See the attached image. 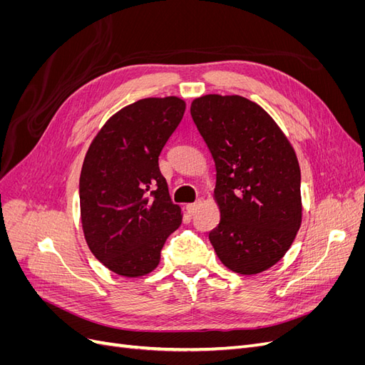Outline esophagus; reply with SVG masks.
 <instances>
[{
    "instance_id": "34e87169",
    "label": "esophagus",
    "mask_w": 365,
    "mask_h": 365,
    "mask_svg": "<svg viewBox=\"0 0 365 365\" xmlns=\"http://www.w3.org/2000/svg\"><path fill=\"white\" fill-rule=\"evenodd\" d=\"M202 205V201H196V202H192V204H187V210H189L190 215H195L197 210H200V207Z\"/></svg>"
}]
</instances>
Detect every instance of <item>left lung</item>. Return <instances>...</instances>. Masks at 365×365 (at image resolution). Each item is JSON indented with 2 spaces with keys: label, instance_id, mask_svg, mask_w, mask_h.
<instances>
[{
  "label": "left lung",
  "instance_id": "8db88e82",
  "mask_svg": "<svg viewBox=\"0 0 365 365\" xmlns=\"http://www.w3.org/2000/svg\"><path fill=\"white\" fill-rule=\"evenodd\" d=\"M190 114L216 165L220 220L208 239L228 269L267 271L291 248L302 225L295 150L274 118L242 96L197 97Z\"/></svg>",
  "mask_w": 365,
  "mask_h": 365
}]
</instances>
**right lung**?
Segmentation results:
<instances>
[{"instance_id": "add662e5", "label": "right lung", "mask_w": 365, "mask_h": 365, "mask_svg": "<svg viewBox=\"0 0 365 365\" xmlns=\"http://www.w3.org/2000/svg\"><path fill=\"white\" fill-rule=\"evenodd\" d=\"M184 111L180 97L141 98L106 121L85 155L79 182L85 240L97 260L123 277L155 269L165 239L182 222L158 157Z\"/></svg>"}]
</instances>
